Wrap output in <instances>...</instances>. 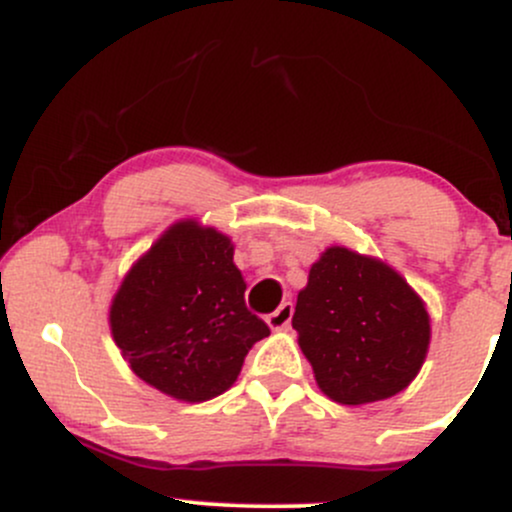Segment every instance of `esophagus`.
Listing matches in <instances>:
<instances>
[{"mask_svg":"<svg viewBox=\"0 0 512 512\" xmlns=\"http://www.w3.org/2000/svg\"><path fill=\"white\" fill-rule=\"evenodd\" d=\"M291 317H293V303L286 301L281 303L272 315H267V325L272 327V330H284V327L291 325Z\"/></svg>","mask_w":512,"mask_h":512,"instance_id":"esophagus-1","label":"esophagus"}]
</instances>
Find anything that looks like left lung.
<instances>
[{
	"label": "left lung",
	"mask_w": 512,
	"mask_h": 512,
	"mask_svg": "<svg viewBox=\"0 0 512 512\" xmlns=\"http://www.w3.org/2000/svg\"><path fill=\"white\" fill-rule=\"evenodd\" d=\"M293 330L327 397L368 404L404 390L426 358L421 298L387 264L330 248L298 293Z\"/></svg>",
	"instance_id": "left-lung-1"
}]
</instances>
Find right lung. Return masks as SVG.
<instances>
[{"instance_id": "1", "label": "right lung", "mask_w": 512, "mask_h": 512, "mask_svg": "<svg viewBox=\"0 0 512 512\" xmlns=\"http://www.w3.org/2000/svg\"><path fill=\"white\" fill-rule=\"evenodd\" d=\"M110 327L134 373L182 402L226 392L269 334L245 305L231 240L195 221L170 226L129 269Z\"/></svg>"}]
</instances>
